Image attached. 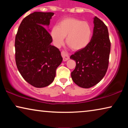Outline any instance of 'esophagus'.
Here are the masks:
<instances>
[{"instance_id":"esophagus-1","label":"esophagus","mask_w":128,"mask_h":128,"mask_svg":"<svg viewBox=\"0 0 128 128\" xmlns=\"http://www.w3.org/2000/svg\"><path fill=\"white\" fill-rule=\"evenodd\" d=\"M61 55H62V56L63 58V60H64V62L67 61L68 59H69L68 54L67 53H66L64 51H62V52H61Z\"/></svg>"}]
</instances>
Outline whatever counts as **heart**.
<instances>
[{
	"label": "heart",
	"instance_id": "heart-1",
	"mask_svg": "<svg viewBox=\"0 0 128 128\" xmlns=\"http://www.w3.org/2000/svg\"><path fill=\"white\" fill-rule=\"evenodd\" d=\"M50 36L55 46L62 45L66 36V44L73 50H78L86 47L90 42L92 29L86 21L67 17L52 28Z\"/></svg>",
	"mask_w": 128,
	"mask_h": 128
}]
</instances>
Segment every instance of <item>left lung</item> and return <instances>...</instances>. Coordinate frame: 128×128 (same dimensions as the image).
<instances>
[{
    "label": "left lung",
    "mask_w": 128,
    "mask_h": 128,
    "mask_svg": "<svg viewBox=\"0 0 128 128\" xmlns=\"http://www.w3.org/2000/svg\"><path fill=\"white\" fill-rule=\"evenodd\" d=\"M93 22V34L88 45L70 57L76 64L71 73L72 78L75 84L85 88L97 84L106 75L111 50L107 27L97 17Z\"/></svg>",
    "instance_id": "obj_1"
}]
</instances>
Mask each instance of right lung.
<instances>
[{
    "instance_id": "obj_1",
    "label": "right lung",
    "mask_w": 128,
    "mask_h": 128,
    "mask_svg": "<svg viewBox=\"0 0 128 128\" xmlns=\"http://www.w3.org/2000/svg\"><path fill=\"white\" fill-rule=\"evenodd\" d=\"M52 12H36L22 20L15 38L16 63L24 79L37 88L48 86L62 62L60 50L50 44L45 27L50 24Z\"/></svg>"
}]
</instances>
